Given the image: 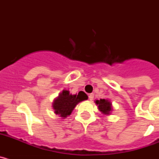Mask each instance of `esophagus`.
Listing matches in <instances>:
<instances>
[{
	"instance_id": "esophagus-1",
	"label": "esophagus",
	"mask_w": 159,
	"mask_h": 159,
	"mask_svg": "<svg viewBox=\"0 0 159 159\" xmlns=\"http://www.w3.org/2000/svg\"><path fill=\"white\" fill-rule=\"evenodd\" d=\"M88 98H89V99L91 101L93 100V99H94V95H93V94H90V95H88Z\"/></svg>"
}]
</instances>
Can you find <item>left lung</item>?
Returning <instances> with one entry per match:
<instances>
[{
  "instance_id": "left-lung-1",
  "label": "left lung",
  "mask_w": 159,
  "mask_h": 159,
  "mask_svg": "<svg viewBox=\"0 0 159 159\" xmlns=\"http://www.w3.org/2000/svg\"><path fill=\"white\" fill-rule=\"evenodd\" d=\"M95 104L98 106V109L102 115L109 116L112 111V103L110 100L105 99H100L99 100L95 101Z\"/></svg>"
}]
</instances>
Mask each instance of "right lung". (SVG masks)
Segmentation results:
<instances>
[{
    "instance_id": "1",
    "label": "right lung",
    "mask_w": 159,
    "mask_h": 159,
    "mask_svg": "<svg viewBox=\"0 0 159 159\" xmlns=\"http://www.w3.org/2000/svg\"><path fill=\"white\" fill-rule=\"evenodd\" d=\"M88 95L84 92H80L78 94L72 95L69 91L63 90L62 92L59 94L58 96L53 100L52 108L54 113L58 115L60 117L65 119L70 116L79 102L87 100Z\"/></svg>"
}]
</instances>
